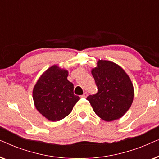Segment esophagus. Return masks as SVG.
Masks as SVG:
<instances>
[{
  "label": "esophagus",
  "mask_w": 159,
  "mask_h": 159,
  "mask_svg": "<svg viewBox=\"0 0 159 159\" xmlns=\"http://www.w3.org/2000/svg\"><path fill=\"white\" fill-rule=\"evenodd\" d=\"M88 93H84V94L83 95H81V97L82 98H87V96H88Z\"/></svg>",
  "instance_id": "obj_1"
}]
</instances>
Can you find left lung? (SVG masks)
<instances>
[{"mask_svg": "<svg viewBox=\"0 0 159 159\" xmlns=\"http://www.w3.org/2000/svg\"><path fill=\"white\" fill-rule=\"evenodd\" d=\"M91 73L98 93L87 100L94 112L106 121L120 119L133 102L134 88L129 77L120 66L106 60L98 61Z\"/></svg>", "mask_w": 159, "mask_h": 159, "instance_id": "1", "label": "left lung"}]
</instances>
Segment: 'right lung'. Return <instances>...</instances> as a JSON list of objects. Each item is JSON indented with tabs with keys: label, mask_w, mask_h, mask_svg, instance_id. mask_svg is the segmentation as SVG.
Segmentation results:
<instances>
[{
	"label": "right lung",
	"mask_w": 159,
	"mask_h": 159,
	"mask_svg": "<svg viewBox=\"0 0 159 159\" xmlns=\"http://www.w3.org/2000/svg\"><path fill=\"white\" fill-rule=\"evenodd\" d=\"M68 71L53 65L39 78L32 90L37 110L49 121H57L70 114L80 99L74 95V84L67 80Z\"/></svg>",
	"instance_id": "right-lung-1"
}]
</instances>
